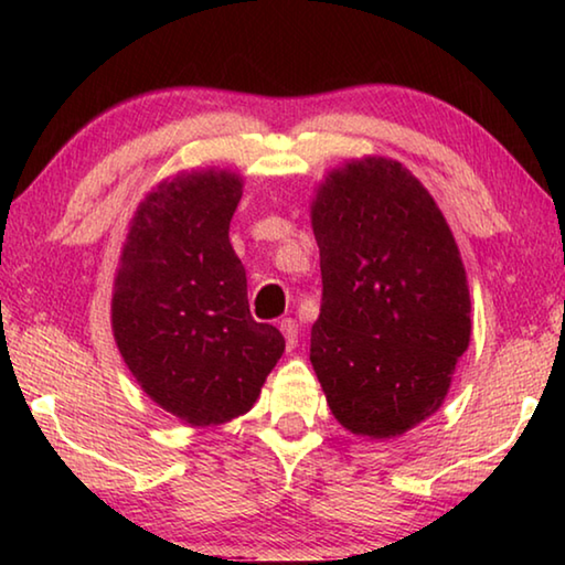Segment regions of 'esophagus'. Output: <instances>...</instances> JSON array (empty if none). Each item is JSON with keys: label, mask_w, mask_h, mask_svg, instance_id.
Wrapping results in <instances>:
<instances>
[{"label": "esophagus", "mask_w": 565, "mask_h": 565, "mask_svg": "<svg viewBox=\"0 0 565 565\" xmlns=\"http://www.w3.org/2000/svg\"><path fill=\"white\" fill-rule=\"evenodd\" d=\"M279 329L286 339V349L291 351L296 347V341H299V323H296L294 319H284V321H279Z\"/></svg>", "instance_id": "34e87169"}]
</instances>
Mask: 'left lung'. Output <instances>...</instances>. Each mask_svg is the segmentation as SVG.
Instances as JSON below:
<instances>
[{
  "label": "left lung",
  "mask_w": 565,
  "mask_h": 565,
  "mask_svg": "<svg viewBox=\"0 0 565 565\" xmlns=\"http://www.w3.org/2000/svg\"><path fill=\"white\" fill-rule=\"evenodd\" d=\"M321 313L311 363L349 431L391 438L441 406L471 339L461 254L424 184L391 159L351 161L311 206Z\"/></svg>",
  "instance_id": "1"
}]
</instances>
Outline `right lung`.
Returning <instances> with one entry per match:
<instances>
[{
	"instance_id": "right-lung-1",
	"label": "right lung",
	"mask_w": 565,
	"mask_h": 565,
	"mask_svg": "<svg viewBox=\"0 0 565 565\" xmlns=\"http://www.w3.org/2000/svg\"><path fill=\"white\" fill-rule=\"evenodd\" d=\"M242 179L194 171L141 202L114 284V339L139 386L191 426L246 414L284 353L252 319L246 271L228 242Z\"/></svg>"
}]
</instances>
